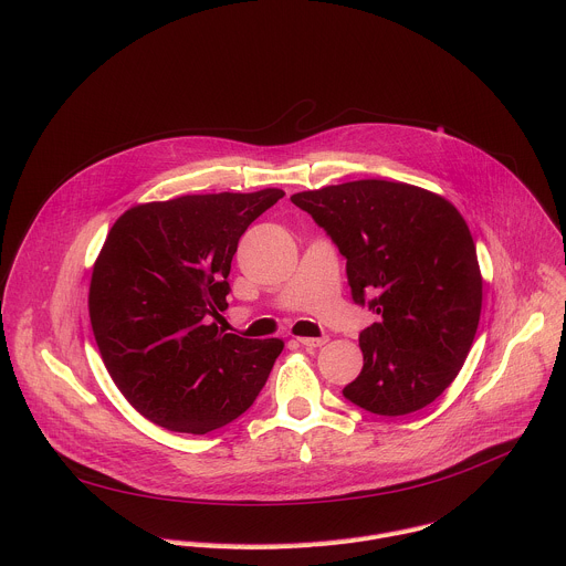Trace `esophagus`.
Returning a JSON list of instances; mask_svg holds the SVG:
<instances>
[{"label": "esophagus", "instance_id": "esophagus-1", "mask_svg": "<svg viewBox=\"0 0 566 566\" xmlns=\"http://www.w3.org/2000/svg\"><path fill=\"white\" fill-rule=\"evenodd\" d=\"M329 338L327 336H322V338H297V343L302 345V347H306V349H315V347H322L325 345Z\"/></svg>", "mask_w": 566, "mask_h": 566}]
</instances>
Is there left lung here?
<instances>
[{
    "mask_svg": "<svg viewBox=\"0 0 566 566\" xmlns=\"http://www.w3.org/2000/svg\"><path fill=\"white\" fill-rule=\"evenodd\" d=\"M291 201L347 260L356 304L378 313L360 334L363 371L343 394L380 417L417 412L457 378L481 313V271L461 212L398 181L363 179Z\"/></svg>",
    "mask_w": 566,
    "mask_h": 566,
    "instance_id": "left-lung-1",
    "label": "left lung"
}]
</instances>
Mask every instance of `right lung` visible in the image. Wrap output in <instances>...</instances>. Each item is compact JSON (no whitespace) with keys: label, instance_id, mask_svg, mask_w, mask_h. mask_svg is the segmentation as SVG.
Masks as SVG:
<instances>
[{"label":"right lung","instance_id":"obj_1","mask_svg":"<svg viewBox=\"0 0 566 566\" xmlns=\"http://www.w3.org/2000/svg\"><path fill=\"white\" fill-rule=\"evenodd\" d=\"M282 197L186 195L134 206L112 226L90 284L92 329L112 380L151 423L206 434L264 387L284 343L226 334L217 319L239 237Z\"/></svg>","mask_w":566,"mask_h":566}]
</instances>
